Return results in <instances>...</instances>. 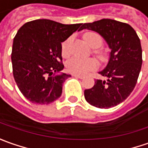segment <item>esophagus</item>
<instances>
[{
	"label": "esophagus",
	"instance_id": "34e87169",
	"mask_svg": "<svg viewBox=\"0 0 148 148\" xmlns=\"http://www.w3.org/2000/svg\"><path fill=\"white\" fill-rule=\"evenodd\" d=\"M74 77H75V78H80V79H82V78H84L83 76H82V75H79V74H72Z\"/></svg>",
	"mask_w": 148,
	"mask_h": 148
}]
</instances>
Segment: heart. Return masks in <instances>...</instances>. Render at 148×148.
<instances>
[{"mask_svg":"<svg viewBox=\"0 0 148 148\" xmlns=\"http://www.w3.org/2000/svg\"><path fill=\"white\" fill-rule=\"evenodd\" d=\"M84 39L87 44L94 49L100 47L103 43L102 37L96 32H87L84 35ZM70 42L71 38H69L62 43L61 53L63 57H67L70 55ZM97 61L92 58L82 59L79 57H73L66 63V70L71 74L84 75L87 74L89 71L95 69L97 67Z\"/></svg>","mask_w":148,"mask_h":148,"instance_id":"1","label":"heart"}]
</instances>
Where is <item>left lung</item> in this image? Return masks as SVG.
Returning a JSON list of instances; mask_svg holds the SVG:
<instances>
[{"mask_svg": "<svg viewBox=\"0 0 148 148\" xmlns=\"http://www.w3.org/2000/svg\"><path fill=\"white\" fill-rule=\"evenodd\" d=\"M86 28L103 36L111 53L108 65L99 72L108 78L96 79L93 87L84 91V96L96 108H112L123 102L137 83L143 62L140 40L129 24L112 19L84 23L81 30Z\"/></svg>", "mask_w": 148, "mask_h": 148, "instance_id": "8db88e82", "label": "left lung"}]
</instances>
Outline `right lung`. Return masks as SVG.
Returning <instances> with one entry per match:
<instances>
[{
  "mask_svg": "<svg viewBox=\"0 0 148 148\" xmlns=\"http://www.w3.org/2000/svg\"><path fill=\"white\" fill-rule=\"evenodd\" d=\"M82 23L62 24L49 19L25 23L17 32L11 60L13 74L22 94L32 103L49 104L61 95L62 84L70 75H55L64 68L61 43Z\"/></svg>",
  "mask_w": 148,
  "mask_h": 148,
  "instance_id": "right-lung-1",
  "label": "right lung"
}]
</instances>
